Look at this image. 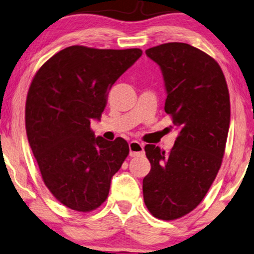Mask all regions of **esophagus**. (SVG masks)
<instances>
[{
	"mask_svg": "<svg viewBox=\"0 0 254 254\" xmlns=\"http://www.w3.org/2000/svg\"><path fill=\"white\" fill-rule=\"evenodd\" d=\"M143 154V144L137 141H131L129 143V155L131 157L140 156Z\"/></svg>",
	"mask_w": 254,
	"mask_h": 254,
	"instance_id": "1",
	"label": "esophagus"
}]
</instances>
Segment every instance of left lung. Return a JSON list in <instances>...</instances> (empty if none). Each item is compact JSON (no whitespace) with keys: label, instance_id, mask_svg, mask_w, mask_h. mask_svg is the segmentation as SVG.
Returning a JSON list of instances; mask_svg holds the SVG:
<instances>
[{"label":"left lung","instance_id":"left-lung-1","mask_svg":"<svg viewBox=\"0 0 254 254\" xmlns=\"http://www.w3.org/2000/svg\"><path fill=\"white\" fill-rule=\"evenodd\" d=\"M163 72L165 112L178 136L169 154L144 147L151 170L143 199L152 216L172 221L199 206L221 168L230 125V97L220 64L199 48L162 44L145 51Z\"/></svg>","mask_w":254,"mask_h":254}]
</instances>
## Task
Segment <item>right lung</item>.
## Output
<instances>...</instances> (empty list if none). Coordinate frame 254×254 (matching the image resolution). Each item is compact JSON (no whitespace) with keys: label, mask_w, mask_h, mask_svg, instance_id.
I'll list each match as a JSON object with an SVG mask.
<instances>
[{"label":"right lung","mask_w":254,"mask_h":254,"mask_svg":"<svg viewBox=\"0 0 254 254\" xmlns=\"http://www.w3.org/2000/svg\"><path fill=\"white\" fill-rule=\"evenodd\" d=\"M142 55L140 48H64L45 62L25 104L27 140L41 178L55 199L79 213L107 199L111 179L129 154L123 137H95L110 89Z\"/></svg>","instance_id":"obj_1"}]
</instances>
